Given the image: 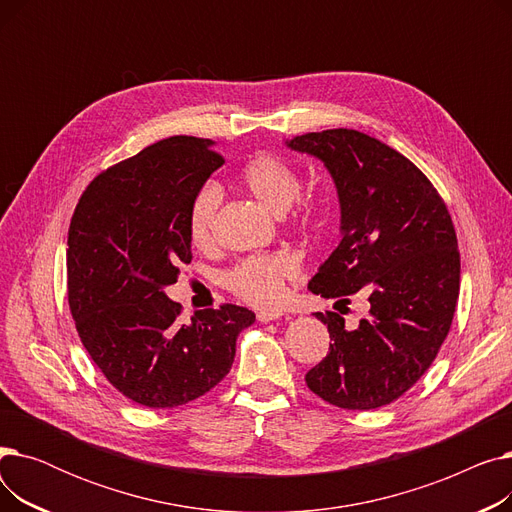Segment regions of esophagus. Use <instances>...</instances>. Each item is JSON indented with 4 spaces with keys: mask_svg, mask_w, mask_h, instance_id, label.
<instances>
[{
    "mask_svg": "<svg viewBox=\"0 0 512 512\" xmlns=\"http://www.w3.org/2000/svg\"><path fill=\"white\" fill-rule=\"evenodd\" d=\"M280 317H282L280 311H257V319L261 321V324H267V321H276Z\"/></svg>",
    "mask_w": 512,
    "mask_h": 512,
    "instance_id": "1",
    "label": "esophagus"
}]
</instances>
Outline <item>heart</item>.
Wrapping results in <instances>:
<instances>
[{"mask_svg":"<svg viewBox=\"0 0 512 512\" xmlns=\"http://www.w3.org/2000/svg\"><path fill=\"white\" fill-rule=\"evenodd\" d=\"M238 180L245 191L274 213L288 211L292 226L313 230L324 215V201L317 195H299L303 176L288 159L259 151L251 155L238 170ZM222 205L218 184H201L186 211V230L193 245L207 247L213 242L215 226ZM299 276V265L286 253L249 255L234 263L222 274V284L238 297L255 307H276L286 294V284Z\"/></svg>","mask_w":512,"mask_h":512,"instance_id":"1","label":"heart"}]
</instances>
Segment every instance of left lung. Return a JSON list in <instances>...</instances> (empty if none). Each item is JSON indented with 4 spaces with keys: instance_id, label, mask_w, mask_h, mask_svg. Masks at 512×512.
Here are the masks:
<instances>
[{
    "instance_id": "1",
    "label": "left lung",
    "mask_w": 512,
    "mask_h": 512,
    "mask_svg": "<svg viewBox=\"0 0 512 512\" xmlns=\"http://www.w3.org/2000/svg\"><path fill=\"white\" fill-rule=\"evenodd\" d=\"M288 147L324 161L342 209V240L311 292L336 307L359 292L369 301L357 328L344 326L340 309L315 313L332 342L305 382L340 409L386 407L434 363L452 324L461 253L448 207L411 159L365 132H307Z\"/></svg>"
}]
</instances>
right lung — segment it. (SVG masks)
Segmentation results:
<instances>
[{"mask_svg": "<svg viewBox=\"0 0 512 512\" xmlns=\"http://www.w3.org/2000/svg\"><path fill=\"white\" fill-rule=\"evenodd\" d=\"M224 164L209 139L170 137L99 172L80 195L66 251L80 342L120 394L149 409L186 405L230 371L255 313L224 303L182 324L164 288L191 263L186 211Z\"/></svg>", "mask_w": 512, "mask_h": 512, "instance_id": "1", "label": "right lung"}]
</instances>
